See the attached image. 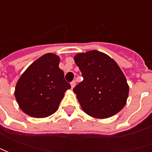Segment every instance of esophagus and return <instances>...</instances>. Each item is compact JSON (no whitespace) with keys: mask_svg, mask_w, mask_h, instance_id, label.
<instances>
[{"mask_svg":"<svg viewBox=\"0 0 152 152\" xmlns=\"http://www.w3.org/2000/svg\"><path fill=\"white\" fill-rule=\"evenodd\" d=\"M75 85H76V82L75 81H72L71 82V89H73L75 87Z\"/></svg>","mask_w":152,"mask_h":152,"instance_id":"obj_1","label":"esophagus"}]
</instances>
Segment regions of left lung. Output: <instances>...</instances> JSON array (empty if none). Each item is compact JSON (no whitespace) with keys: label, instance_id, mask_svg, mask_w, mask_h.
Here are the masks:
<instances>
[{"label":"left lung","instance_id":"1","mask_svg":"<svg viewBox=\"0 0 152 152\" xmlns=\"http://www.w3.org/2000/svg\"><path fill=\"white\" fill-rule=\"evenodd\" d=\"M83 81L73 88L85 113L96 118H107L125 106L129 85L117 62L98 50L79 53L74 56Z\"/></svg>","mask_w":152,"mask_h":152}]
</instances>
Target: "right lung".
<instances>
[{"label":"right lung","instance_id":"add662e5","mask_svg":"<svg viewBox=\"0 0 152 152\" xmlns=\"http://www.w3.org/2000/svg\"><path fill=\"white\" fill-rule=\"evenodd\" d=\"M60 58L47 53L39 57L22 74L15 88V97L21 110L33 118H46L59 107L71 85L59 68Z\"/></svg>","mask_w":152,"mask_h":152}]
</instances>
